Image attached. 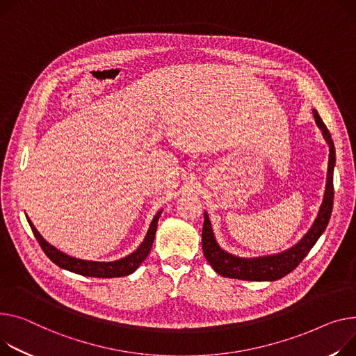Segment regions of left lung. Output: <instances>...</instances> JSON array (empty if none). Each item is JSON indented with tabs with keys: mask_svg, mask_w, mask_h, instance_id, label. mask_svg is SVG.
<instances>
[{
	"mask_svg": "<svg viewBox=\"0 0 356 356\" xmlns=\"http://www.w3.org/2000/svg\"><path fill=\"white\" fill-rule=\"evenodd\" d=\"M314 117L318 127L322 130V136L329 146V161H327V175H326V187L322 204L319 207L318 216L311 226V229L305 233L303 238L293 245L292 248L283 250L280 253L257 256V257H241L234 256L223 250L216 242L215 233H213L211 223L207 211H204V223L202 230V246L203 253L210 266L219 275L232 279L242 280H277L283 276L291 273L300 262L303 257L309 253L315 246L321 234L325 232L334 207V169H335V146L332 136L322 122L321 115L314 108Z\"/></svg>",
	"mask_w": 356,
	"mask_h": 356,
	"instance_id": "1",
	"label": "left lung"
}]
</instances>
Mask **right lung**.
Segmentation results:
<instances>
[{
  "mask_svg": "<svg viewBox=\"0 0 356 356\" xmlns=\"http://www.w3.org/2000/svg\"><path fill=\"white\" fill-rule=\"evenodd\" d=\"M161 211L163 210L156 213V216L153 218L149 226V230L145 236V241L140 243V246L126 257L113 260V262H94V260H83V259L70 256L47 242L40 234V232L35 229V226L31 223L29 216H27V220L44 253L50 257L53 264H56L61 269L79 273L83 276H90V277H120V276H127L133 273L141 265V262H145V259L150 253V249L154 242L157 222H159V218L161 216Z\"/></svg>",
  "mask_w": 356,
  "mask_h": 356,
  "instance_id": "obj_1",
  "label": "right lung"
}]
</instances>
